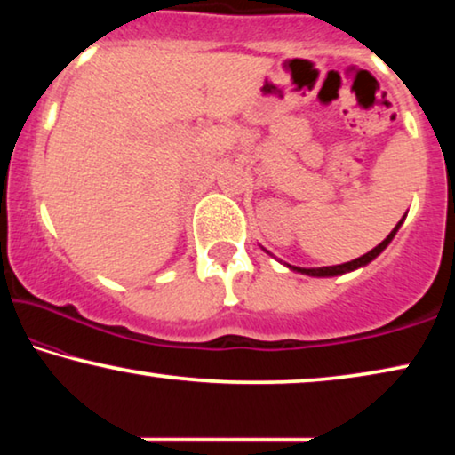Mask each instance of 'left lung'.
Returning <instances> with one entry per match:
<instances>
[{
    "label": "left lung",
    "mask_w": 455,
    "mask_h": 455,
    "mask_svg": "<svg viewBox=\"0 0 455 455\" xmlns=\"http://www.w3.org/2000/svg\"><path fill=\"white\" fill-rule=\"evenodd\" d=\"M403 220H406V217H402L400 221H397V226L391 229V234L387 235V238H385L381 244L379 246H375L372 248L371 252H366V254H363V257H358V259H354V260H347V263H341V265H331V267H310V269H307V267H296V265H290V263H283L285 267H288V269H291V271H296V273H302V275H308V277H335V275H344V273H350V271H356V269H360V267H366L371 263V260H375L379 254H381L385 248L389 246V242L395 238V234H397V229H400V226L403 223ZM265 251V248H263ZM267 254H271L269 251H265ZM273 257V254H271ZM279 263H282V260H279Z\"/></svg>",
    "instance_id": "8db88e82"
}]
</instances>
